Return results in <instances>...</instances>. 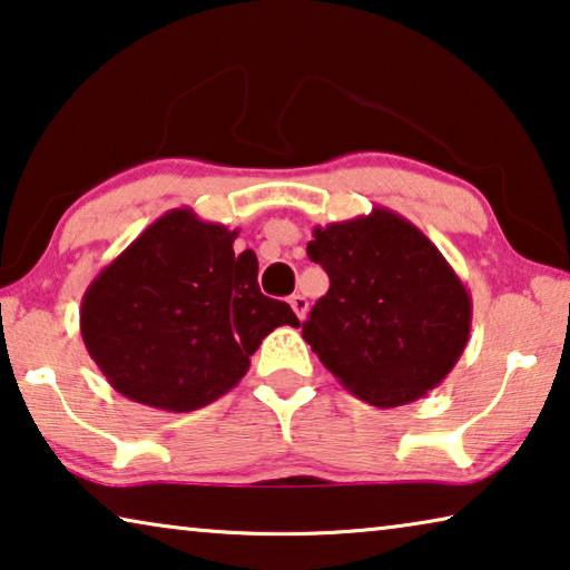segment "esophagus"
Returning <instances> with one entry per match:
<instances>
[{"instance_id":"1","label":"esophagus","mask_w":570,"mask_h":570,"mask_svg":"<svg viewBox=\"0 0 570 570\" xmlns=\"http://www.w3.org/2000/svg\"><path fill=\"white\" fill-rule=\"evenodd\" d=\"M288 304H292V309L296 312V317H299V320H304L306 312H309V302H306V296H302V294H292Z\"/></svg>"}]
</instances>
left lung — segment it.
Listing matches in <instances>:
<instances>
[{"instance_id":"obj_1","label":"left lung","mask_w":570,"mask_h":570,"mask_svg":"<svg viewBox=\"0 0 570 570\" xmlns=\"http://www.w3.org/2000/svg\"><path fill=\"white\" fill-rule=\"evenodd\" d=\"M306 253L330 276L302 334L337 381L377 409L413 403L456 365L472 296L441 250L387 207L314 228Z\"/></svg>"}]
</instances>
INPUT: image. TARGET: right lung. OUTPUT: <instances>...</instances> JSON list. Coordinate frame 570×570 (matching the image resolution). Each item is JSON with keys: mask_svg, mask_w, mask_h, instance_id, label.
Returning a JSON list of instances; mask_svg holds the SVG:
<instances>
[{"mask_svg": "<svg viewBox=\"0 0 570 570\" xmlns=\"http://www.w3.org/2000/svg\"><path fill=\"white\" fill-rule=\"evenodd\" d=\"M236 236L177 207L90 282L80 334L114 391L197 411L240 383L266 334L299 327L292 306L261 294L256 253L233 250Z\"/></svg>", "mask_w": 570, "mask_h": 570, "instance_id": "add662e5", "label": "right lung"}]
</instances>
